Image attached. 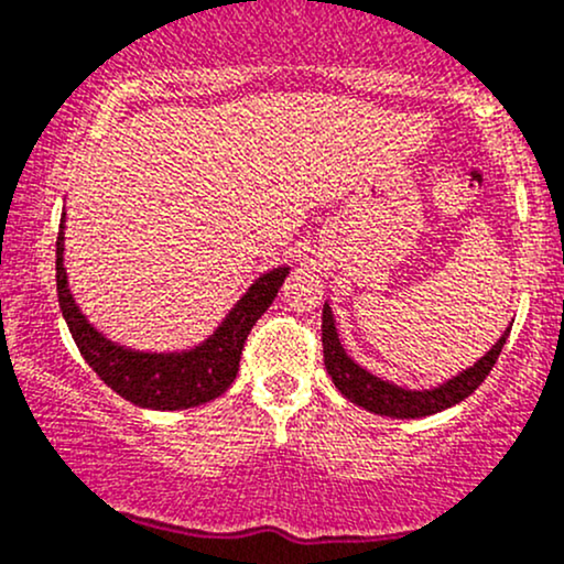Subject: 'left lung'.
Here are the masks:
<instances>
[{
    "label": "left lung",
    "instance_id": "8db88e82",
    "mask_svg": "<svg viewBox=\"0 0 564 564\" xmlns=\"http://www.w3.org/2000/svg\"><path fill=\"white\" fill-rule=\"evenodd\" d=\"M509 330L511 327H506V333L485 357H479L471 367L460 370L458 376L447 378L445 383H436L432 389H408V386L386 381V378L354 362V357H349V351L340 344L330 303L325 301V308H322V349H325V367L330 372L335 389L359 408L370 410L376 415H389V419H426V415L464 402L485 381L487 372L492 370L506 338H509Z\"/></svg>",
    "mask_w": 564,
    "mask_h": 564
}]
</instances>
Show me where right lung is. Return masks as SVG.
I'll return each mask as SVG.
<instances>
[{
	"mask_svg": "<svg viewBox=\"0 0 564 564\" xmlns=\"http://www.w3.org/2000/svg\"><path fill=\"white\" fill-rule=\"evenodd\" d=\"M63 256H66V213L55 242V282H58L63 319L85 362L98 372L100 381L145 410H186L224 394L237 378L248 333L274 303L284 276L290 274V265L263 271L220 319V325L199 344L178 351H143L111 340L82 314L68 288Z\"/></svg>",
	"mask_w": 564,
	"mask_h": 564,
	"instance_id": "1",
	"label": "right lung"
}]
</instances>
